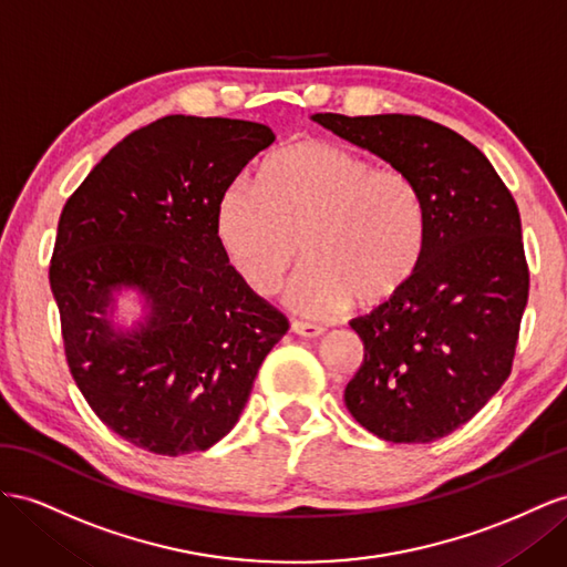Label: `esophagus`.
<instances>
[{"label": "esophagus", "instance_id": "34e87169", "mask_svg": "<svg viewBox=\"0 0 567 567\" xmlns=\"http://www.w3.org/2000/svg\"><path fill=\"white\" fill-rule=\"evenodd\" d=\"M292 332H297V336H301V338H318V336H323L326 328L318 326V323L292 321Z\"/></svg>", "mask_w": 567, "mask_h": 567}]
</instances>
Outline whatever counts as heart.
Listing matches in <instances>:
<instances>
[{"mask_svg": "<svg viewBox=\"0 0 567 567\" xmlns=\"http://www.w3.org/2000/svg\"><path fill=\"white\" fill-rule=\"evenodd\" d=\"M429 227V198L410 169L323 138L270 153L258 184H229L215 210L217 241L256 295L278 292L303 254L309 266L289 299L309 316L398 297L422 266Z\"/></svg>", "mask_w": 567, "mask_h": 567, "instance_id": "heart-1", "label": "heart"}]
</instances>
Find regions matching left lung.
Listing matches in <instances>:
<instances>
[{
	"label": "left lung",
	"instance_id": "left-lung-1",
	"mask_svg": "<svg viewBox=\"0 0 567 567\" xmlns=\"http://www.w3.org/2000/svg\"><path fill=\"white\" fill-rule=\"evenodd\" d=\"M313 122L410 169L426 192L422 266L398 297L350 323L364 361L344 404L383 441H439L467 424L513 369L529 297L517 203L486 155L443 124L332 112Z\"/></svg>",
	"mask_w": 567,
	"mask_h": 567
}]
</instances>
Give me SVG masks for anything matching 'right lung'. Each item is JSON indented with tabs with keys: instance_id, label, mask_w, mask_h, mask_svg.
I'll use <instances>...</instances> for the list:
<instances>
[{
	"instance_id": "1",
	"label": "right lung",
	"mask_w": 567,
	"mask_h": 567,
	"mask_svg": "<svg viewBox=\"0 0 567 567\" xmlns=\"http://www.w3.org/2000/svg\"><path fill=\"white\" fill-rule=\"evenodd\" d=\"M272 141L266 124L169 114L114 145L62 210L50 287L69 371L100 422L148 453L225 439L289 328L215 231L223 192ZM122 286L146 299L134 331L111 326Z\"/></svg>"
}]
</instances>
